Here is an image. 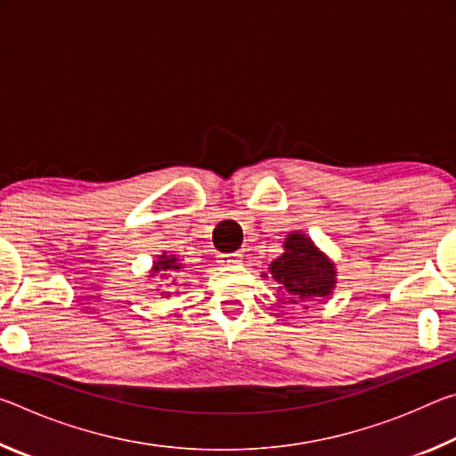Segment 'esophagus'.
<instances>
[{"mask_svg": "<svg viewBox=\"0 0 456 456\" xmlns=\"http://www.w3.org/2000/svg\"><path fill=\"white\" fill-rule=\"evenodd\" d=\"M241 261H243L241 253H223V256H219L221 265H235V264H241Z\"/></svg>", "mask_w": 456, "mask_h": 456, "instance_id": "esophagus-1", "label": "esophagus"}]
</instances>
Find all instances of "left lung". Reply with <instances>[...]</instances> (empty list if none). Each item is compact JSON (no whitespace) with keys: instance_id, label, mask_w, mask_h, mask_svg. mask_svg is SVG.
Here are the masks:
<instances>
[{"instance_id":"obj_1","label":"left lung","mask_w":456,"mask_h":456,"mask_svg":"<svg viewBox=\"0 0 456 456\" xmlns=\"http://www.w3.org/2000/svg\"><path fill=\"white\" fill-rule=\"evenodd\" d=\"M285 253L277 257L269 272L273 280L281 285L280 289L289 293V302L297 304L299 299L323 297L334 289L336 272L334 265L315 249L305 235L291 233L285 239Z\"/></svg>"}]
</instances>
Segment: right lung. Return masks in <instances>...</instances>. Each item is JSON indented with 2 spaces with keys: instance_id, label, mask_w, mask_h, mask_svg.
<instances>
[{
  "instance_id": "right-lung-1",
  "label": "right lung",
  "mask_w": 456,
  "mask_h": 456,
  "mask_svg": "<svg viewBox=\"0 0 456 456\" xmlns=\"http://www.w3.org/2000/svg\"><path fill=\"white\" fill-rule=\"evenodd\" d=\"M167 269H181V264L173 256H160L159 261H154V272H167Z\"/></svg>"
}]
</instances>
